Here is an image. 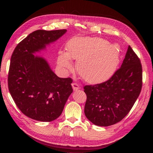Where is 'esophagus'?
I'll return each mask as SVG.
<instances>
[{
    "mask_svg": "<svg viewBox=\"0 0 153 153\" xmlns=\"http://www.w3.org/2000/svg\"><path fill=\"white\" fill-rule=\"evenodd\" d=\"M71 85H72V87H73V89L74 91H76V90L80 89L79 86L78 85V84H77V83L74 82V83H72Z\"/></svg>",
    "mask_w": 153,
    "mask_h": 153,
    "instance_id": "esophagus-1",
    "label": "esophagus"
}]
</instances>
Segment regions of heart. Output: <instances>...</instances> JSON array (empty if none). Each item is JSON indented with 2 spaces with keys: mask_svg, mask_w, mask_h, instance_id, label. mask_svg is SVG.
<instances>
[{
  "mask_svg": "<svg viewBox=\"0 0 153 153\" xmlns=\"http://www.w3.org/2000/svg\"><path fill=\"white\" fill-rule=\"evenodd\" d=\"M67 55L77 59L78 74L85 81L98 84L108 79L115 72L120 62V50L98 37L72 38L66 45ZM66 66L67 59H60Z\"/></svg>",
  "mask_w": 153,
  "mask_h": 153,
  "instance_id": "1",
  "label": "heart"
}]
</instances>
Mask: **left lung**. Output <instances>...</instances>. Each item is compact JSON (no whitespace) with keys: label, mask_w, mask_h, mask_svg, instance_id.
<instances>
[{"label":"left lung","mask_w":153,"mask_h":153,"mask_svg":"<svg viewBox=\"0 0 153 153\" xmlns=\"http://www.w3.org/2000/svg\"><path fill=\"white\" fill-rule=\"evenodd\" d=\"M142 86L140 60L130 46L122 65L109 79L86 85L84 113L96 126H109L128 115L139 97Z\"/></svg>","instance_id":"8db88e82"}]
</instances>
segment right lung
<instances>
[{"label": "right lung", "mask_w": 153, "mask_h": 153, "mask_svg": "<svg viewBox=\"0 0 153 153\" xmlns=\"http://www.w3.org/2000/svg\"><path fill=\"white\" fill-rule=\"evenodd\" d=\"M66 31H34L18 44L11 55L9 90L19 109L32 120H56L73 92L71 78L59 77L45 59L33 54L59 39Z\"/></svg>", "instance_id": "right-lung-1"}]
</instances>
